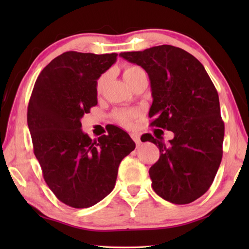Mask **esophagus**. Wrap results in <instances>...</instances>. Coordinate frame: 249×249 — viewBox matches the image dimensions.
I'll use <instances>...</instances> for the list:
<instances>
[{"mask_svg": "<svg viewBox=\"0 0 249 249\" xmlns=\"http://www.w3.org/2000/svg\"><path fill=\"white\" fill-rule=\"evenodd\" d=\"M130 137H131V139H133V140L136 142V144H137V145H139V144L141 143V140H140V136H139V135H137V134H131V135H130Z\"/></svg>", "mask_w": 249, "mask_h": 249, "instance_id": "1", "label": "esophagus"}]
</instances>
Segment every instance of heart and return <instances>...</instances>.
<instances>
[{
    "label": "heart",
    "instance_id": "obj_1",
    "mask_svg": "<svg viewBox=\"0 0 249 249\" xmlns=\"http://www.w3.org/2000/svg\"><path fill=\"white\" fill-rule=\"evenodd\" d=\"M142 70L140 67L137 66H127L123 71V77L125 79V81L128 84L133 81V79L137 73L140 72ZM108 80V75L105 73V75H102L96 81V93L100 95L103 93L104 89L106 87V83H107ZM137 112L136 111H118V112L114 113V120L118 122L119 124H121L124 127H131L133 126V122L136 119Z\"/></svg>",
    "mask_w": 249,
    "mask_h": 249
}]
</instances>
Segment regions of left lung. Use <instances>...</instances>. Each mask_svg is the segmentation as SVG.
I'll return each mask as SVG.
<instances>
[{
    "mask_svg": "<svg viewBox=\"0 0 249 249\" xmlns=\"http://www.w3.org/2000/svg\"><path fill=\"white\" fill-rule=\"evenodd\" d=\"M120 55L149 75L151 126L174 134L167 144L161 137L143 136L160 154L149 170L152 187L171 203L193 202L208 192L223 158L225 124L218 93L203 65L178 47L161 45Z\"/></svg>",
    "mask_w": 249,
    "mask_h": 249,
    "instance_id": "left-lung-1",
    "label": "left lung"
}]
</instances>
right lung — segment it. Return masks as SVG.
Returning <instances> with one entry per match:
<instances>
[{
  "instance_id": "obj_1",
  "label": "right lung",
  "mask_w": 249,
  "mask_h": 249,
  "mask_svg": "<svg viewBox=\"0 0 249 249\" xmlns=\"http://www.w3.org/2000/svg\"><path fill=\"white\" fill-rule=\"evenodd\" d=\"M116 56L64 52L40 71L30 97L28 126L45 182L75 209L89 208L112 192L122 160L136 146L116 126L97 140L81 130V118L97 105V79Z\"/></svg>"
}]
</instances>
